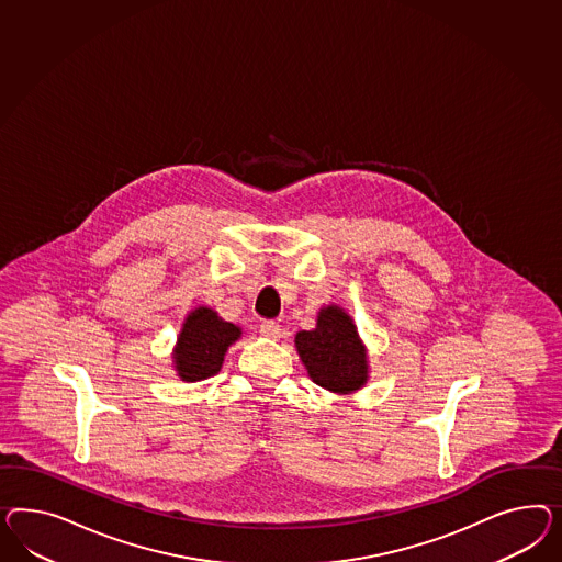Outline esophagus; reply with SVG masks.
I'll return each instance as SVG.
<instances>
[{"label": "esophagus", "mask_w": 562, "mask_h": 562, "mask_svg": "<svg viewBox=\"0 0 562 562\" xmlns=\"http://www.w3.org/2000/svg\"><path fill=\"white\" fill-rule=\"evenodd\" d=\"M282 331H284L282 325L276 323V321H263V323L259 325V334L263 335V337H268V339H280Z\"/></svg>", "instance_id": "obj_1"}]
</instances>
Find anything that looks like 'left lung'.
Masks as SVG:
<instances>
[{
    "instance_id": "8db88e82",
    "label": "left lung",
    "mask_w": 562,
    "mask_h": 562,
    "mask_svg": "<svg viewBox=\"0 0 562 562\" xmlns=\"http://www.w3.org/2000/svg\"><path fill=\"white\" fill-rule=\"evenodd\" d=\"M294 346L311 380L337 395L360 391L368 380V356L348 313L329 304L317 315V327L299 331Z\"/></svg>"
}]
</instances>
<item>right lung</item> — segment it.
Here are the masks:
<instances>
[{
  "label": "right lung",
  "instance_id": "add662e5",
  "mask_svg": "<svg viewBox=\"0 0 562 562\" xmlns=\"http://www.w3.org/2000/svg\"><path fill=\"white\" fill-rule=\"evenodd\" d=\"M241 337V327L223 321L209 306H198L186 321L173 348V368L186 382L211 379L225 362L228 346Z\"/></svg>",
  "mask_w": 562,
  "mask_h": 562
}]
</instances>
